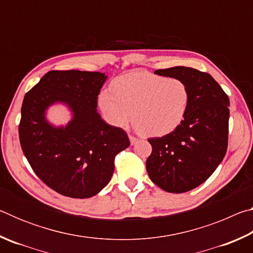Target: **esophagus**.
Masks as SVG:
<instances>
[{
  "instance_id": "esophagus-1",
  "label": "esophagus",
  "mask_w": 253,
  "mask_h": 253,
  "mask_svg": "<svg viewBox=\"0 0 253 253\" xmlns=\"http://www.w3.org/2000/svg\"><path fill=\"white\" fill-rule=\"evenodd\" d=\"M128 137H129V140H130V144H131V145H135L137 142H138V138H136L135 136L129 135Z\"/></svg>"
}]
</instances>
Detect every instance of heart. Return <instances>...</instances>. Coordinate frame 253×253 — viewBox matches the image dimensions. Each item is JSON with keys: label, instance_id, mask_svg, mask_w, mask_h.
I'll use <instances>...</instances> for the list:
<instances>
[{"label": "heart", "instance_id": "1", "mask_svg": "<svg viewBox=\"0 0 253 253\" xmlns=\"http://www.w3.org/2000/svg\"><path fill=\"white\" fill-rule=\"evenodd\" d=\"M111 89L101 90L98 106L107 122L125 127L131 119L140 134L149 137L169 135L181 126L191 102V91L185 81L132 71L117 77Z\"/></svg>", "mask_w": 253, "mask_h": 253}]
</instances>
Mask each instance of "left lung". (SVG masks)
<instances>
[{"label": "left lung", "instance_id": "left-lung-1", "mask_svg": "<svg viewBox=\"0 0 253 253\" xmlns=\"http://www.w3.org/2000/svg\"><path fill=\"white\" fill-rule=\"evenodd\" d=\"M154 74L185 81L191 102L177 129L149 138L146 161L149 178L169 193L198 187L216 169L228 148L230 101L220 84L207 72L188 67L158 69Z\"/></svg>", "mask_w": 253, "mask_h": 253}]
</instances>
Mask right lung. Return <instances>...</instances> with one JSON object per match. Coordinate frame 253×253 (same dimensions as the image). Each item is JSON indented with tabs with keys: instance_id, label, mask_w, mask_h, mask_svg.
Listing matches in <instances>:
<instances>
[{
	"instance_id": "right-lung-1",
	"label": "right lung",
	"mask_w": 253,
	"mask_h": 253,
	"mask_svg": "<svg viewBox=\"0 0 253 253\" xmlns=\"http://www.w3.org/2000/svg\"><path fill=\"white\" fill-rule=\"evenodd\" d=\"M106 79L101 72L52 70L24 96L21 147L38 177L61 195L87 199L99 193L113 176L115 157L129 146L126 131L106 124L97 111ZM55 102L73 113L65 127L45 119L46 109Z\"/></svg>"
}]
</instances>
